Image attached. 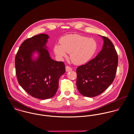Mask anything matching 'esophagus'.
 Masks as SVG:
<instances>
[{"mask_svg":"<svg viewBox=\"0 0 134 134\" xmlns=\"http://www.w3.org/2000/svg\"><path fill=\"white\" fill-rule=\"evenodd\" d=\"M65 70L66 72H69V71H71L72 70V69L69 66H65Z\"/></svg>","mask_w":134,"mask_h":134,"instance_id":"obj_1","label":"esophagus"}]
</instances>
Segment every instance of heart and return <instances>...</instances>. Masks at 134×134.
<instances>
[{
	"mask_svg": "<svg viewBox=\"0 0 134 134\" xmlns=\"http://www.w3.org/2000/svg\"><path fill=\"white\" fill-rule=\"evenodd\" d=\"M60 45H56L54 51L60 59L70 53L72 61L76 64H83L89 61L96 54L97 43L94 39L79 35H69L61 38Z\"/></svg>",
	"mask_w": 134,
	"mask_h": 134,
	"instance_id": "1",
	"label": "heart"
}]
</instances>
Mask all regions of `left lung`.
I'll use <instances>...</instances> for the list:
<instances>
[{
    "label": "left lung",
    "instance_id": "obj_1",
    "mask_svg": "<svg viewBox=\"0 0 134 134\" xmlns=\"http://www.w3.org/2000/svg\"><path fill=\"white\" fill-rule=\"evenodd\" d=\"M99 36L104 41L100 52L96 58L76 69L77 89L87 97L103 93L112 83L116 72L118 57L114 45L109 38Z\"/></svg>",
    "mask_w": 134,
    "mask_h": 134
}]
</instances>
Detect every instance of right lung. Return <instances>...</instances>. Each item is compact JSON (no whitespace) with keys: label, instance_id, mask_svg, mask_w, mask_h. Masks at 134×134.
Listing matches in <instances>:
<instances>
[{"label":"right lung","instance_id":"1","mask_svg":"<svg viewBox=\"0 0 134 134\" xmlns=\"http://www.w3.org/2000/svg\"><path fill=\"white\" fill-rule=\"evenodd\" d=\"M48 35L41 34L24 41L15 59L20 86L30 96L41 99L55 95L59 79L65 72L64 63L52 59L46 44Z\"/></svg>","mask_w":134,"mask_h":134}]
</instances>
